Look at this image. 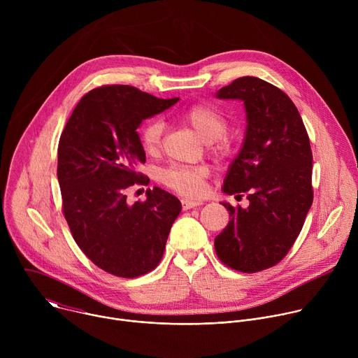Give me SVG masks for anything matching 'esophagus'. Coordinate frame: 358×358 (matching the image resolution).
<instances>
[{"label":"esophagus","instance_id":"obj_1","mask_svg":"<svg viewBox=\"0 0 358 358\" xmlns=\"http://www.w3.org/2000/svg\"><path fill=\"white\" fill-rule=\"evenodd\" d=\"M181 203H182V210H191L194 207H198L202 203V201H196V199H188V198H184L181 199Z\"/></svg>","mask_w":358,"mask_h":358}]
</instances>
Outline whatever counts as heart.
<instances>
[{
  "label": "heart",
  "instance_id": "heart-1",
  "mask_svg": "<svg viewBox=\"0 0 358 358\" xmlns=\"http://www.w3.org/2000/svg\"><path fill=\"white\" fill-rule=\"evenodd\" d=\"M182 120L191 126L195 133L210 145L213 155L224 157L229 152V140L225 136L228 129L227 117L214 106L196 103L185 109L181 115ZM164 124L160 119L148 120L140 130V141L145 152L156 155L162 148ZM210 176L207 166L192 167H170L160 173V180L169 188L188 196H195L206 189V181Z\"/></svg>",
  "mask_w": 358,
  "mask_h": 358
}]
</instances>
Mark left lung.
Segmentation results:
<instances>
[{"mask_svg": "<svg viewBox=\"0 0 358 358\" xmlns=\"http://www.w3.org/2000/svg\"><path fill=\"white\" fill-rule=\"evenodd\" d=\"M217 97L243 101L245 138L222 191L236 196L245 192L249 207L221 202L229 222L215 238V252L231 269L261 272L286 257L312 207L309 136L290 97L259 78L235 79Z\"/></svg>", "mask_w": 358, "mask_h": 358, "instance_id": "8db88e82", "label": "left lung"}]
</instances>
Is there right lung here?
<instances>
[{
	"label": "right lung",
	"mask_w": 358,
	"mask_h": 358,
	"mask_svg": "<svg viewBox=\"0 0 358 358\" xmlns=\"http://www.w3.org/2000/svg\"><path fill=\"white\" fill-rule=\"evenodd\" d=\"M180 99H159L129 85L86 93L72 112L58 145L62 210L72 236L100 269L137 278L155 269L181 202L155 187L145 201L127 203L126 189L147 184L137 173L145 152L137 129Z\"/></svg>",
	"instance_id": "obj_1"
}]
</instances>
